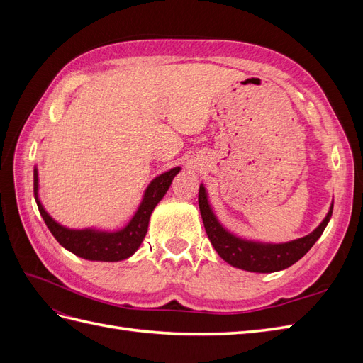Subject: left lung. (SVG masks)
<instances>
[{"mask_svg":"<svg viewBox=\"0 0 363 363\" xmlns=\"http://www.w3.org/2000/svg\"><path fill=\"white\" fill-rule=\"evenodd\" d=\"M199 206L203 218V224L206 233L211 239L216 252L227 263L236 268L251 271V272H274L284 268H289L295 262H298L307 251H309L332 218L333 207H330L324 221L318 225L311 235L300 238L286 244H260L251 242L236 238L228 233L227 230L218 223L211 206L207 201V195L204 186H200L199 192Z\"/></svg>","mask_w":363,"mask_h":363,"instance_id":"1","label":"left lung"}]
</instances>
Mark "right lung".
I'll return each mask as SVG.
<instances>
[{"label": "right lung", "mask_w": 363, "mask_h": 363, "mask_svg": "<svg viewBox=\"0 0 363 363\" xmlns=\"http://www.w3.org/2000/svg\"><path fill=\"white\" fill-rule=\"evenodd\" d=\"M180 168H172L156 177L150 183L145 191L144 200H142L138 212L131 218V221L118 232H96V230H69L57 224L45 212L38 199V169H35V196L38 208L45 221L47 227L57 242L74 252L75 256L87 260L100 262H118L130 257L140 247L144 240L151 212L155 211L157 203L163 199V195L169 189L171 182L179 174Z\"/></svg>", "instance_id": "right-lung-1"}]
</instances>
